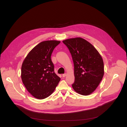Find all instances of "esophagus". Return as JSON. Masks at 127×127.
Listing matches in <instances>:
<instances>
[{
	"label": "esophagus",
	"mask_w": 127,
	"mask_h": 127,
	"mask_svg": "<svg viewBox=\"0 0 127 127\" xmlns=\"http://www.w3.org/2000/svg\"><path fill=\"white\" fill-rule=\"evenodd\" d=\"M62 75H63V77H64L66 75H67V74H66V73H64V74H63Z\"/></svg>",
	"instance_id": "1"
}]
</instances>
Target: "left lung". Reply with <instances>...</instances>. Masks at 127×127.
<instances>
[{"label":"left lung","mask_w":127,"mask_h":127,"mask_svg":"<svg viewBox=\"0 0 127 127\" xmlns=\"http://www.w3.org/2000/svg\"><path fill=\"white\" fill-rule=\"evenodd\" d=\"M71 54L75 81L72 86L80 95H88L97 88L104 75V64L98 51L82 38L63 41Z\"/></svg>","instance_id":"obj_1"}]
</instances>
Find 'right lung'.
<instances>
[{"label": "right lung", "mask_w": 127, "mask_h": 127, "mask_svg": "<svg viewBox=\"0 0 127 127\" xmlns=\"http://www.w3.org/2000/svg\"><path fill=\"white\" fill-rule=\"evenodd\" d=\"M60 43L56 40L40 42L29 52L22 64L23 83L28 92L38 99L49 96L60 80L54 72L51 58L54 49Z\"/></svg>", "instance_id": "obj_1"}]
</instances>
